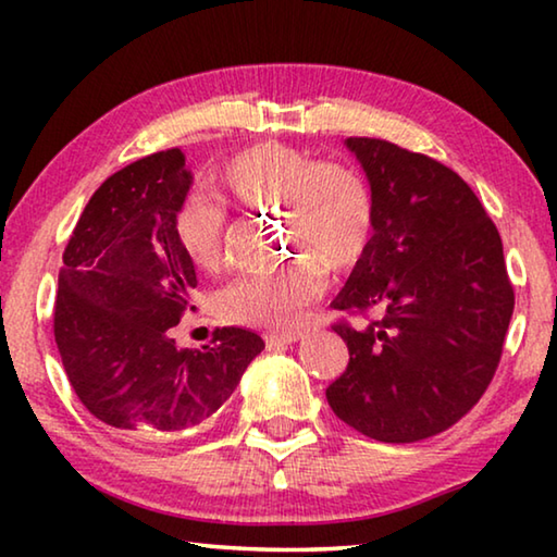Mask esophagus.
<instances>
[{
	"instance_id": "esophagus-1",
	"label": "esophagus",
	"mask_w": 557,
	"mask_h": 557,
	"mask_svg": "<svg viewBox=\"0 0 557 557\" xmlns=\"http://www.w3.org/2000/svg\"><path fill=\"white\" fill-rule=\"evenodd\" d=\"M301 332H280V334H265V342L268 344H292V342H299Z\"/></svg>"
}]
</instances>
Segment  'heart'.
I'll return each instance as SVG.
<instances>
[{
    "label": "heart",
    "mask_w": 557,
    "mask_h": 557,
    "mask_svg": "<svg viewBox=\"0 0 557 557\" xmlns=\"http://www.w3.org/2000/svg\"><path fill=\"white\" fill-rule=\"evenodd\" d=\"M225 196L250 211H277L285 243L299 260L233 280L219 295L231 324L287 329L322 295L324 272L356 265L373 233V196L363 176L338 162H314L297 147L265 143L243 149L221 169ZM178 248L201 272L223 262L225 211L203 194L182 203L174 221Z\"/></svg>",
    "instance_id": "1"
}]
</instances>
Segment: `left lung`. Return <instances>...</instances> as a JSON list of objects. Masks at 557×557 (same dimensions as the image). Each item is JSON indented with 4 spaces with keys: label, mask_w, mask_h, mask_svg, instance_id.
I'll return each mask as SVG.
<instances>
[{
    "label": "left lung",
    "mask_w": 557,
    "mask_h": 557,
    "mask_svg": "<svg viewBox=\"0 0 557 557\" xmlns=\"http://www.w3.org/2000/svg\"><path fill=\"white\" fill-rule=\"evenodd\" d=\"M373 196V235L334 309L348 366L326 388L346 425L408 445L474 408L502 358L513 314L496 225L465 178L385 139L348 137Z\"/></svg>",
    "instance_id": "left-lung-1"
}]
</instances>
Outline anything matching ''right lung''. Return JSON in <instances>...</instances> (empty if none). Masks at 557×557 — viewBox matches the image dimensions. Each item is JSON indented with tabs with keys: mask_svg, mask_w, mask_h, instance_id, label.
<instances>
[{
	"mask_svg": "<svg viewBox=\"0 0 557 557\" xmlns=\"http://www.w3.org/2000/svg\"><path fill=\"white\" fill-rule=\"evenodd\" d=\"M191 184L182 149L120 169L92 194L63 252L55 346L81 403L122 435L201 425L265 348L240 326L215 329L201 348L172 338L194 309L196 270L174 228Z\"/></svg>",
	"mask_w": 557,
	"mask_h": 557,
	"instance_id": "obj_1",
	"label": "right lung"
}]
</instances>
